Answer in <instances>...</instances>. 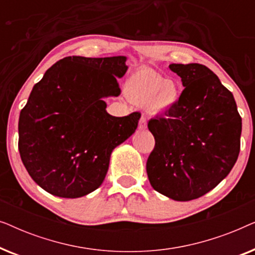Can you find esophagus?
<instances>
[{
  "instance_id": "34e87169",
  "label": "esophagus",
  "mask_w": 255,
  "mask_h": 255,
  "mask_svg": "<svg viewBox=\"0 0 255 255\" xmlns=\"http://www.w3.org/2000/svg\"><path fill=\"white\" fill-rule=\"evenodd\" d=\"M146 128H147V122H146L145 117H141L140 121H139L138 128H139V130H145Z\"/></svg>"
}]
</instances>
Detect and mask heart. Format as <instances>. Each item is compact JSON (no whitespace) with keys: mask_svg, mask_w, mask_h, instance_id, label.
Masks as SVG:
<instances>
[{"mask_svg":"<svg viewBox=\"0 0 255 255\" xmlns=\"http://www.w3.org/2000/svg\"><path fill=\"white\" fill-rule=\"evenodd\" d=\"M124 93L128 101L146 106L152 114H161L179 101V87L172 80H165L158 72L140 68L132 72L124 82Z\"/></svg>","mask_w":255,"mask_h":255,"instance_id":"b5f03b06","label":"heart"}]
</instances>
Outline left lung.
<instances>
[{
  "label": "left lung",
  "instance_id": "left-lung-1",
  "mask_svg": "<svg viewBox=\"0 0 255 255\" xmlns=\"http://www.w3.org/2000/svg\"><path fill=\"white\" fill-rule=\"evenodd\" d=\"M184 87L165 116L148 122L155 146L146 172L153 189L174 201L203 196L238 159L242 117L232 93L201 64H172Z\"/></svg>",
  "mask_w": 255,
  "mask_h": 255
}]
</instances>
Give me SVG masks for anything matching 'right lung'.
Here are the masks:
<instances>
[{
    "mask_svg": "<svg viewBox=\"0 0 255 255\" xmlns=\"http://www.w3.org/2000/svg\"><path fill=\"white\" fill-rule=\"evenodd\" d=\"M127 57L61 59L33 86L19 115L18 149L29 175L51 195L78 198L96 190L111 153L134 133L140 114L115 117Z\"/></svg>",
    "mask_w": 255,
    "mask_h": 255,
    "instance_id": "obj_1",
    "label": "right lung"
}]
</instances>
